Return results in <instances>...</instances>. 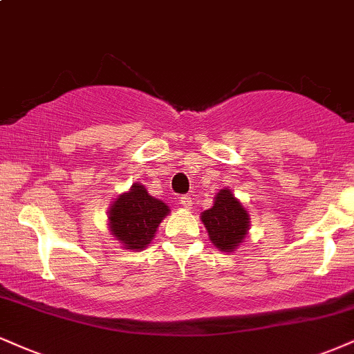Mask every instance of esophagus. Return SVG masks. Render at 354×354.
I'll use <instances>...</instances> for the list:
<instances>
[{
    "label": "esophagus",
    "instance_id": "34e87169",
    "mask_svg": "<svg viewBox=\"0 0 354 354\" xmlns=\"http://www.w3.org/2000/svg\"><path fill=\"white\" fill-rule=\"evenodd\" d=\"M180 204L183 207H186V209H191V206H193V201H191L189 196H181Z\"/></svg>",
    "mask_w": 354,
    "mask_h": 354
}]
</instances>
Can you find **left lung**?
Listing matches in <instances>:
<instances>
[{
  "mask_svg": "<svg viewBox=\"0 0 354 354\" xmlns=\"http://www.w3.org/2000/svg\"><path fill=\"white\" fill-rule=\"evenodd\" d=\"M201 221L209 241L221 252H232L245 241L250 229V216L232 191L219 189L214 204L201 212Z\"/></svg>",
  "mask_w": 354,
  "mask_h": 354,
  "instance_id": "obj_1",
  "label": "left lung"
}]
</instances>
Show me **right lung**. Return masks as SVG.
I'll return each mask as SVG.
<instances>
[{"label": "right lung", "mask_w": 354, "mask_h": 354, "mask_svg": "<svg viewBox=\"0 0 354 354\" xmlns=\"http://www.w3.org/2000/svg\"><path fill=\"white\" fill-rule=\"evenodd\" d=\"M168 214L169 207L161 199L148 194L142 183H133L110 204L109 231L123 249L138 252L151 244L158 225Z\"/></svg>", "instance_id": "right-lung-1"}]
</instances>
